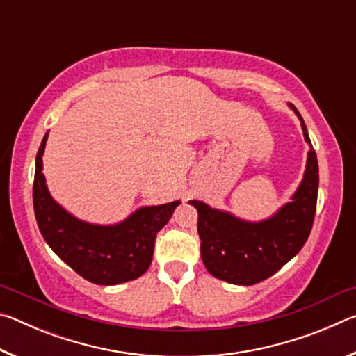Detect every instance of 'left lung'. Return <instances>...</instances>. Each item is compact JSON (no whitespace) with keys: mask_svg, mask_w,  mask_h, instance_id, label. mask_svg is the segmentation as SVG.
<instances>
[{"mask_svg":"<svg viewBox=\"0 0 356 356\" xmlns=\"http://www.w3.org/2000/svg\"><path fill=\"white\" fill-rule=\"evenodd\" d=\"M305 141L309 144L306 170L291 201L262 221L242 220L206 202L188 201L197 210L201 257L207 272L231 284L251 286L270 278L286 265L308 240L314 222L318 165L305 120L297 108Z\"/></svg>","mask_w":356,"mask_h":356,"instance_id":"obj_1","label":"left lung"}]
</instances>
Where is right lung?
<instances>
[{"instance_id": "1", "label": "right lung", "mask_w": 356, "mask_h": 356, "mask_svg": "<svg viewBox=\"0 0 356 356\" xmlns=\"http://www.w3.org/2000/svg\"><path fill=\"white\" fill-rule=\"evenodd\" d=\"M48 131L35 156L33 185L34 213L40 234L55 254L83 276L100 286H114L140 278L154 256L156 232L180 201L146 206L116 225H94L69 213L53 200L42 172Z\"/></svg>"}]
</instances>
